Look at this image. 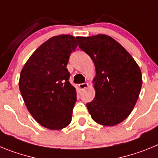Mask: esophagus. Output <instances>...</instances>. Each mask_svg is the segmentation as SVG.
I'll use <instances>...</instances> for the list:
<instances>
[{
    "mask_svg": "<svg viewBox=\"0 0 158 158\" xmlns=\"http://www.w3.org/2000/svg\"><path fill=\"white\" fill-rule=\"evenodd\" d=\"M88 86H89V84H88V83H82V84H80V85H78V87H79V89H81V90H82V89H86Z\"/></svg>",
    "mask_w": 158,
    "mask_h": 158,
    "instance_id": "1",
    "label": "esophagus"
}]
</instances>
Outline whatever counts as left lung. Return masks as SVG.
Masks as SVG:
<instances>
[{"label": "left lung", "mask_w": 158, "mask_h": 158, "mask_svg": "<svg viewBox=\"0 0 158 158\" xmlns=\"http://www.w3.org/2000/svg\"><path fill=\"white\" fill-rule=\"evenodd\" d=\"M79 47L94 62L96 96L86 104L92 118L103 126L126 119L139 96L142 77L139 65L126 49L111 36L76 37Z\"/></svg>", "instance_id": "1"}]
</instances>
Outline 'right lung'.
Here are the masks:
<instances>
[{
    "instance_id": "add662e5",
    "label": "right lung",
    "mask_w": 158,
    "mask_h": 158,
    "mask_svg": "<svg viewBox=\"0 0 158 158\" xmlns=\"http://www.w3.org/2000/svg\"><path fill=\"white\" fill-rule=\"evenodd\" d=\"M77 47L70 35L51 37L36 49L19 75V91L27 110L50 130L63 129L72 120L77 93L66 66Z\"/></svg>"
}]
</instances>
